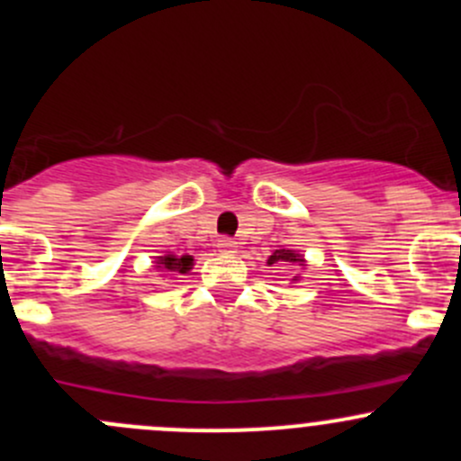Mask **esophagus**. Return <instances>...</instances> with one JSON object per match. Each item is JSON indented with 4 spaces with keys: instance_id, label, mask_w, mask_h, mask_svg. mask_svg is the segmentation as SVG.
<instances>
[{
    "instance_id": "esophagus-1",
    "label": "esophagus",
    "mask_w": 461,
    "mask_h": 461,
    "mask_svg": "<svg viewBox=\"0 0 461 461\" xmlns=\"http://www.w3.org/2000/svg\"><path fill=\"white\" fill-rule=\"evenodd\" d=\"M216 248H218V252H222V254H231V252H234L236 248H239V245H236V240H234V239H230V236H222V239H218Z\"/></svg>"
}]
</instances>
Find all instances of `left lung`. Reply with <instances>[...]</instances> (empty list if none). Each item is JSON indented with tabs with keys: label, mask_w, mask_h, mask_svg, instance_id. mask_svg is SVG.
Instances as JSON below:
<instances>
[{
	"label": "left lung",
	"mask_w": 461,
	"mask_h": 461,
	"mask_svg": "<svg viewBox=\"0 0 461 461\" xmlns=\"http://www.w3.org/2000/svg\"><path fill=\"white\" fill-rule=\"evenodd\" d=\"M267 263L269 265H274V263H276V265H287V263L294 265V263H299L301 265V263H303V258H301L299 254L292 252V249H276V252H274L272 257L267 258ZM296 278H299V276H294V281H296Z\"/></svg>",
	"instance_id": "8db88e82"
}]
</instances>
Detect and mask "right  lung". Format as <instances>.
Segmentation results:
<instances>
[{"instance_id": "add662e5", "label": "right lung", "mask_w": 461, "mask_h": 461, "mask_svg": "<svg viewBox=\"0 0 461 461\" xmlns=\"http://www.w3.org/2000/svg\"><path fill=\"white\" fill-rule=\"evenodd\" d=\"M194 258L192 257H174V254H167V257H158V267H165L169 272H180L187 274L192 269Z\"/></svg>"}]
</instances>
